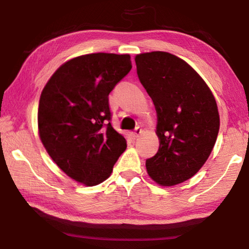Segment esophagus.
Returning <instances> with one entry per match:
<instances>
[{"label": "esophagus", "mask_w": 249, "mask_h": 249, "mask_svg": "<svg viewBox=\"0 0 249 249\" xmlns=\"http://www.w3.org/2000/svg\"><path fill=\"white\" fill-rule=\"evenodd\" d=\"M142 127H140V126H138V127L135 128V130H134V132L132 133V136H133L134 138H137V137H140V135L142 134Z\"/></svg>", "instance_id": "esophagus-1"}]
</instances>
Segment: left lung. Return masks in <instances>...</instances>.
Masks as SVG:
<instances>
[{
    "label": "left lung",
    "instance_id": "8db88e82",
    "mask_svg": "<svg viewBox=\"0 0 249 249\" xmlns=\"http://www.w3.org/2000/svg\"><path fill=\"white\" fill-rule=\"evenodd\" d=\"M135 61L158 120L159 149L146 160L147 172L163 187L181 183L201 169L215 144L216 101L196 71L175 54L151 52Z\"/></svg>",
    "mask_w": 249,
    "mask_h": 249
}]
</instances>
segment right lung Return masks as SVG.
Listing matches in <instances>:
<instances>
[{
    "label": "right lung",
    "mask_w": 249,
    "mask_h": 249,
    "mask_svg": "<svg viewBox=\"0 0 249 249\" xmlns=\"http://www.w3.org/2000/svg\"><path fill=\"white\" fill-rule=\"evenodd\" d=\"M130 69L129 54H83L59 67L41 92V142L78 182H103L126 149V140L111 125L108 94Z\"/></svg>",
    "instance_id": "obj_1"
}]
</instances>
